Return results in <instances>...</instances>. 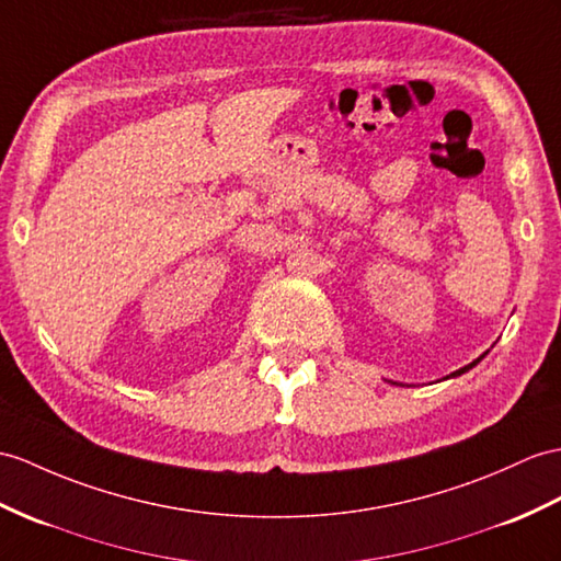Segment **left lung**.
Instances as JSON below:
<instances>
[{
  "instance_id": "left-lung-1",
  "label": "left lung",
  "mask_w": 561,
  "mask_h": 561,
  "mask_svg": "<svg viewBox=\"0 0 561 561\" xmlns=\"http://www.w3.org/2000/svg\"><path fill=\"white\" fill-rule=\"evenodd\" d=\"M481 359H483V357H478V359H476V362H471L469 366H463V368H459V371H455L453 376H461L463 371H469V368H471V366H476V364H478V362H481Z\"/></svg>"
}]
</instances>
